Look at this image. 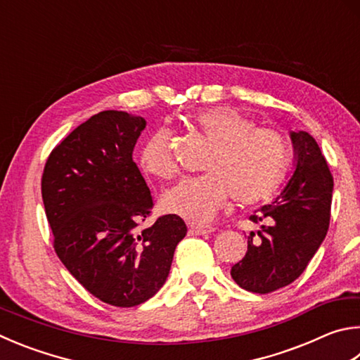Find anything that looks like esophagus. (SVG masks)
<instances>
[{
	"mask_svg": "<svg viewBox=\"0 0 360 360\" xmlns=\"http://www.w3.org/2000/svg\"><path fill=\"white\" fill-rule=\"evenodd\" d=\"M214 228L211 225H197V224H191L188 225V233L191 234H207V233H212Z\"/></svg>",
	"mask_w": 360,
	"mask_h": 360,
	"instance_id": "esophagus-1",
	"label": "esophagus"
}]
</instances>
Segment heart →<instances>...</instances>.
<instances>
[{
	"label": "heart",
	"instance_id": "obj_1",
	"mask_svg": "<svg viewBox=\"0 0 360 360\" xmlns=\"http://www.w3.org/2000/svg\"><path fill=\"white\" fill-rule=\"evenodd\" d=\"M195 134L211 145L202 163L205 174L186 178L162 195L160 207L188 221H207L228 197L238 205L264 201L288 173L292 149L282 134L255 127V122L233 107L202 110L188 117ZM140 167L159 179L174 174L172 132L155 129L140 149Z\"/></svg>",
	"mask_w": 360,
	"mask_h": 360
}]
</instances>
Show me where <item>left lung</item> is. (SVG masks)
Listing matches in <instances>:
<instances>
[{"mask_svg": "<svg viewBox=\"0 0 360 360\" xmlns=\"http://www.w3.org/2000/svg\"><path fill=\"white\" fill-rule=\"evenodd\" d=\"M294 173L271 205L250 215L259 225L250 233L247 253L231 267L240 288L272 292L305 271L329 230L334 179L316 140L304 130L290 132Z\"/></svg>", "mask_w": 360, "mask_h": 360, "instance_id": "1", "label": "left lung"}]
</instances>
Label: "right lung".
<instances>
[{"mask_svg":"<svg viewBox=\"0 0 360 360\" xmlns=\"http://www.w3.org/2000/svg\"><path fill=\"white\" fill-rule=\"evenodd\" d=\"M145 117L117 110L91 116L49 155L42 200L55 252L93 296L134 307L158 292L187 234L179 215L136 231L154 206L132 159Z\"/></svg>","mask_w":360,"mask_h":360,"instance_id":"right-lung-1","label":"right lung"}]
</instances>
